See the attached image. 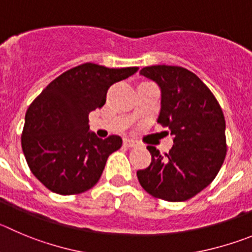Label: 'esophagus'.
<instances>
[{
    "label": "esophagus",
    "instance_id": "1",
    "mask_svg": "<svg viewBox=\"0 0 252 252\" xmlns=\"http://www.w3.org/2000/svg\"><path fill=\"white\" fill-rule=\"evenodd\" d=\"M123 145L124 147H126V148H135L137 147V142H134V140H131V139H124L123 140Z\"/></svg>",
    "mask_w": 252,
    "mask_h": 252
}]
</instances>
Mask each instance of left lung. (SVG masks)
I'll return each instance as SVG.
<instances>
[{"label": "left lung", "instance_id": "obj_1", "mask_svg": "<svg viewBox=\"0 0 252 252\" xmlns=\"http://www.w3.org/2000/svg\"><path fill=\"white\" fill-rule=\"evenodd\" d=\"M139 74L160 88L158 123L169 129L174 144L165 155L149 145L152 163L137 171L138 180L153 196L185 201L205 189L224 163V114L210 89L185 68L150 65Z\"/></svg>", "mask_w": 252, "mask_h": 252}]
</instances>
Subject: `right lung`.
<instances>
[{"label":"right lung","mask_w":252,"mask_h":252,"mask_svg":"<svg viewBox=\"0 0 252 252\" xmlns=\"http://www.w3.org/2000/svg\"><path fill=\"white\" fill-rule=\"evenodd\" d=\"M138 69L84 63L62 73L32 102L21 143L31 171L47 189L73 195L97 184L122 138H98L89 130L88 115L104 105L112 84Z\"/></svg>","instance_id":"add662e5"}]
</instances>
